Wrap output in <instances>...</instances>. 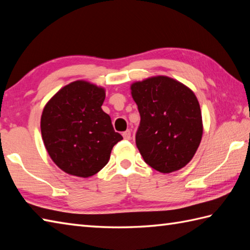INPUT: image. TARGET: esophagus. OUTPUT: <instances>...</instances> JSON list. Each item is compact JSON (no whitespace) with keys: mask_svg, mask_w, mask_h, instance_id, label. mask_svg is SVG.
<instances>
[{"mask_svg":"<svg viewBox=\"0 0 250 250\" xmlns=\"http://www.w3.org/2000/svg\"><path fill=\"white\" fill-rule=\"evenodd\" d=\"M122 136H124V139H125V140L129 141V140L131 139V131H130V130H126V131H125L124 133H122Z\"/></svg>","mask_w":250,"mask_h":250,"instance_id":"34e87169","label":"esophagus"}]
</instances>
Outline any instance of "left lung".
<instances>
[{"label":"left lung","instance_id":"1","mask_svg":"<svg viewBox=\"0 0 250 250\" xmlns=\"http://www.w3.org/2000/svg\"><path fill=\"white\" fill-rule=\"evenodd\" d=\"M131 90L141 115L135 142L144 161L161 173L184 167L193 158L203 133L195 94L167 76L134 83Z\"/></svg>","mask_w":250,"mask_h":250}]
</instances>
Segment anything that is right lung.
<instances>
[{"label": "right lung", "mask_w": 250, "mask_h": 250, "mask_svg": "<svg viewBox=\"0 0 250 250\" xmlns=\"http://www.w3.org/2000/svg\"><path fill=\"white\" fill-rule=\"evenodd\" d=\"M105 90L77 81L59 90L44 107L41 131L50 158L65 173L90 177L107 164L122 140L101 108Z\"/></svg>", "instance_id": "add662e5"}]
</instances>
